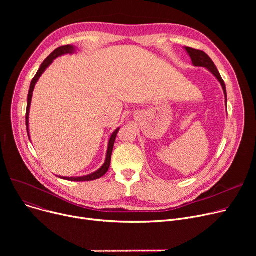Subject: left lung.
Returning <instances> with one entry per match:
<instances>
[{
	"label": "left lung",
	"instance_id": "left-lung-1",
	"mask_svg": "<svg viewBox=\"0 0 256 256\" xmlns=\"http://www.w3.org/2000/svg\"><path fill=\"white\" fill-rule=\"evenodd\" d=\"M188 52V54H189L191 59H192V62L195 66H200V67H206V70H208L214 76H216L218 78V80L220 82L222 88H223V91H224V94H225V98H226V102H227V96H226V87H225V84H224V80L223 78H221L216 65L214 64V62L212 61V59L206 55V54L202 50H195V48H188L186 46L184 48Z\"/></svg>",
	"mask_w": 256,
	"mask_h": 256
}]
</instances>
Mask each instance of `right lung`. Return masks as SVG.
I'll use <instances>...</instances> for the list:
<instances>
[{
  "label": "right lung",
  "instance_id": "obj_1",
  "mask_svg": "<svg viewBox=\"0 0 256 256\" xmlns=\"http://www.w3.org/2000/svg\"><path fill=\"white\" fill-rule=\"evenodd\" d=\"M74 52V48L72 46H60L58 48H56L55 50H54L50 55L44 61V63L40 65V68L38 70L37 74H35V76L33 78L32 82H31V85H30V90H29V93H28V102H26V130H28V136L30 138V135H29V112H30V106H31V100H32V96H33V90H34V87H35V84L37 83V80H39L40 76H42L44 74V72L48 68V67L52 64V62L54 61V59L58 58L59 56H62V55H65V54H72ZM118 130L119 128H117L113 134L112 136L109 140V146H108V152H106V162L102 166V168H100L98 171L93 172L91 174H89V176H82V178H61L63 180H72V182H89V180H98V178H100L102 176H104V174L106 173V171L109 170V167H110V164H111V156H112V152H113V146H114V142H115V139H116V136L118 134Z\"/></svg>",
  "mask_w": 256,
  "mask_h": 256
}]
</instances>
